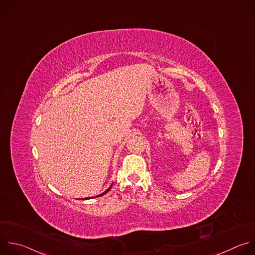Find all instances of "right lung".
<instances>
[{
	"label": "right lung",
	"instance_id": "add662e5",
	"mask_svg": "<svg viewBox=\"0 0 255 255\" xmlns=\"http://www.w3.org/2000/svg\"><path fill=\"white\" fill-rule=\"evenodd\" d=\"M111 187H112V184H111V186H110V187H109V188H108V189H107V190H106V191H104V192H103V193H102V194H100V195H98V196H97V197H99V196H102V195H104V194H106V193H107V192H108V191H109V190H110V189H111ZM85 199H86V200H87V199H90V197H87V198H85Z\"/></svg>",
	"mask_w": 255,
	"mask_h": 255
}]
</instances>
